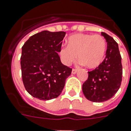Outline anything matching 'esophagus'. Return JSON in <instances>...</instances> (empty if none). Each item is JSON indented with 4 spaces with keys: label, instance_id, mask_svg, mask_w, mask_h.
Here are the masks:
<instances>
[{
    "label": "esophagus",
    "instance_id": "1",
    "mask_svg": "<svg viewBox=\"0 0 131 131\" xmlns=\"http://www.w3.org/2000/svg\"><path fill=\"white\" fill-rule=\"evenodd\" d=\"M77 72V70L76 69H73V70H72V73L73 74H75Z\"/></svg>",
    "mask_w": 131,
    "mask_h": 131
}]
</instances>
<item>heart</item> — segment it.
I'll list each match as a JSON object with an SVG mask.
<instances>
[{
    "mask_svg": "<svg viewBox=\"0 0 131 131\" xmlns=\"http://www.w3.org/2000/svg\"><path fill=\"white\" fill-rule=\"evenodd\" d=\"M107 50L105 38L100 34H78L70 36L68 46H62L59 54L62 62L70 65L76 60L90 69H96L102 63Z\"/></svg>",
    "mask_w": 131,
    "mask_h": 131,
    "instance_id": "heart-1",
    "label": "heart"
}]
</instances>
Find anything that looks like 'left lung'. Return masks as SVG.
I'll return each mask as SVG.
<instances>
[{"instance_id":"8db88e82","label":"left lung","mask_w":131,"mask_h":131,"mask_svg":"<svg viewBox=\"0 0 131 131\" xmlns=\"http://www.w3.org/2000/svg\"><path fill=\"white\" fill-rule=\"evenodd\" d=\"M107 41L106 56L98 67L88 72V79L83 84L84 95L94 102H102L114 96L122 82L123 66L117 42L104 32Z\"/></svg>"}]
</instances>
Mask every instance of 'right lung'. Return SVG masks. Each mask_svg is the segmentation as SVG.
Returning <instances> with one entry per match:
<instances>
[{
	"label": "right lung",
	"instance_id": "1",
	"mask_svg": "<svg viewBox=\"0 0 131 131\" xmlns=\"http://www.w3.org/2000/svg\"><path fill=\"white\" fill-rule=\"evenodd\" d=\"M66 32L43 31L33 35L22 46V81L31 95L41 100L60 95L72 69L64 65L58 52Z\"/></svg>",
	"mask_w": 131,
	"mask_h": 131
}]
</instances>
